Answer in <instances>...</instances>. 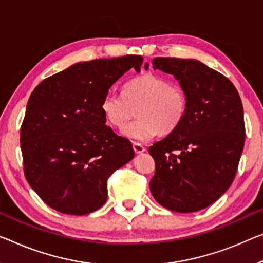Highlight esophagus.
<instances>
[{
	"label": "esophagus",
	"mask_w": 263,
	"mask_h": 263,
	"mask_svg": "<svg viewBox=\"0 0 263 263\" xmlns=\"http://www.w3.org/2000/svg\"><path fill=\"white\" fill-rule=\"evenodd\" d=\"M133 148H134L135 154H142L143 152H145L144 145L140 144V143H133Z\"/></svg>",
	"instance_id": "obj_1"
}]
</instances>
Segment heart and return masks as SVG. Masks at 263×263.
<instances>
[{
    "label": "heart",
    "instance_id": "1",
    "mask_svg": "<svg viewBox=\"0 0 263 263\" xmlns=\"http://www.w3.org/2000/svg\"><path fill=\"white\" fill-rule=\"evenodd\" d=\"M138 108L139 119L126 122ZM188 99L179 84L154 74H144L126 83L123 95L108 91L101 101V111L111 127L122 128V135L136 142L152 139L156 132L168 134L184 119Z\"/></svg>",
    "mask_w": 263,
    "mask_h": 263
}]
</instances>
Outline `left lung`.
<instances>
[{"mask_svg":"<svg viewBox=\"0 0 263 263\" xmlns=\"http://www.w3.org/2000/svg\"><path fill=\"white\" fill-rule=\"evenodd\" d=\"M152 63L179 81L188 108L179 126L149 147L156 167L151 192L169 211H201L235 177L246 137L240 95L226 76L196 60L156 58Z\"/></svg>","mask_w":263,"mask_h":263,"instance_id":"1","label":"left lung"}]
</instances>
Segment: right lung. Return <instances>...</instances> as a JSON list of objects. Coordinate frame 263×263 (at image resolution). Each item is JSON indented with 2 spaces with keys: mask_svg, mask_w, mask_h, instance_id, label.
<instances>
[{
  "mask_svg": "<svg viewBox=\"0 0 263 263\" xmlns=\"http://www.w3.org/2000/svg\"><path fill=\"white\" fill-rule=\"evenodd\" d=\"M142 62L127 55L75 63L31 92L20 137L24 175L52 209L86 215L106 203L108 177L134 157V149L106 126L101 101Z\"/></svg>",
  "mask_w": 263,
  "mask_h": 263,
  "instance_id": "add662e5",
  "label": "right lung"
}]
</instances>
